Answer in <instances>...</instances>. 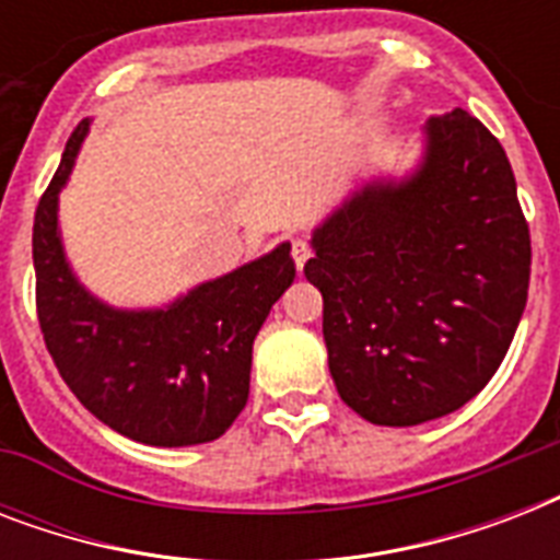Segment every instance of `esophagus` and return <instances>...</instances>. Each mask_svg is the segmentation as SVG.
Instances as JSON below:
<instances>
[{
	"mask_svg": "<svg viewBox=\"0 0 560 560\" xmlns=\"http://www.w3.org/2000/svg\"><path fill=\"white\" fill-rule=\"evenodd\" d=\"M290 253H293V261H296V267L302 270L314 249H311V241H307V237H293V241H290Z\"/></svg>",
	"mask_w": 560,
	"mask_h": 560,
	"instance_id": "esophagus-1",
	"label": "esophagus"
}]
</instances>
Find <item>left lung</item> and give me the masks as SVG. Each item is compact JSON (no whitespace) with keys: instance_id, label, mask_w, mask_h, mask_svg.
<instances>
[{"instance_id":"left-lung-1","label":"left lung","mask_w":560,"mask_h":560,"mask_svg":"<svg viewBox=\"0 0 560 560\" xmlns=\"http://www.w3.org/2000/svg\"><path fill=\"white\" fill-rule=\"evenodd\" d=\"M340 398L383 427L451 416L503 363L529 296L532 237L503 144L465 109L433 116L400 186H369L314 235Z\"/></svg>"}]
</instances>
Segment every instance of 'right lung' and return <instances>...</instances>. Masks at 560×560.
Returning a JSON list of instances; mask_svg holds the SVG:
<instances>
[{
	"label": "right lung",
	"mask_w": 560,
	"mask_h": 560,
	"mask_svg": "<svg viewBox=\"0 0 560 560\" xmlns=\"http://www.w3.org/2000/svg\"><path fill=\"white\" fill-rule=\"evenodd\" d=\"M86 121L34 214L37 319L74 398L116 433L153 447L214 442L249 398L253 340L296 279L290 244L206 281L168 311H113L74 281L57 235V191L69 179Z\"/></svg>",
	"instance_id": "obj_1"
}]
</instances>
